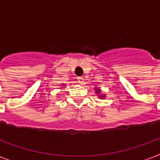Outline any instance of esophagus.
Listing matches in <instances>:
<instances>
[{
	"label": "esophagus",
	"mask_w": 160,
	"mask_h": 160,
	"mask_svg": "<svg viewBox=\"0 0 160 160\" xmlns=\"http://www.w3.org/2000/svg\"><path fill=\"white\" fill-rule=\"evenodd\" d=\"M77 81L80 84H83L84 83V78L81 77V76H79V77H77Z\"/></svg>",
	"instance_id": "34e87169"
}]
</instances>
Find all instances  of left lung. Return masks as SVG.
I'll return each instance as SVG.
<instances>
[{
    "label": "left lung",
    "mask_w": 160,
    "mask_h": 160,
    "mask_svg": "<svg viewBox=\"0 0 160 160\" xmlns=\"http://www.w3.org/2000/svg\"><path fill=\"white\" fill-rule=\"evenodd\" d=\"M97 93H99V90H98V91H97Z\"/></svg>",
    "instance_id": "8db88e82"
}]
</instances>
